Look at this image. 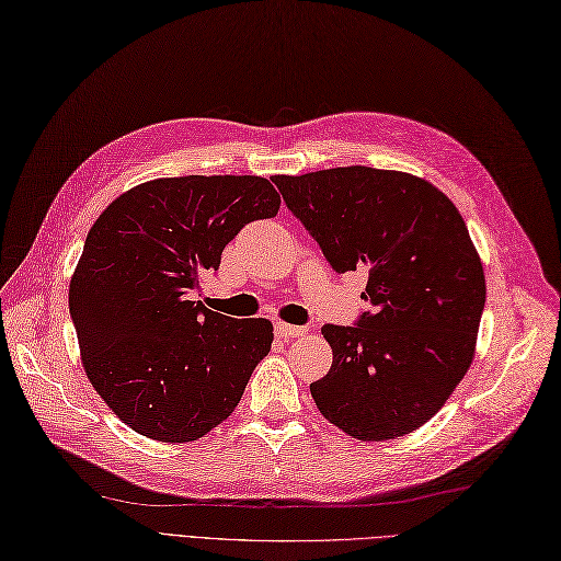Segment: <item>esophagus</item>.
Returning <instances> with one entry per match:
<instances>
[{
    "label": "esophagus",
    "mask_w": 561,
    "mask_h": 561,
    "mask_svg": "<svg viewBox=\"0 0 561 561\" xmlns=\"http://www.w3.org/2000/svg\"><path fill=\"white\" fill-rule=\"evenodd\" d=\"M306 334V327L299 324H287V322H276V336L280 339H297Z\"/></svg>",
    "instance_id": "34e87169"
}]
</instances>
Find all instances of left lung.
Returning a JSON list of instances; mask_svg holds the SVG:
<instances>
[{
  "mask_svg": "<svg viewBox=\"0 0 561 561\" xmlns=\"http://www.w3.org/2000/svg\"><path fill=\"white\" fill-rule=\"evenodd\" d=\"M336 274L366 268L355 324H324L334 362L311 382L320 413L359 440L434 417L469 371L485 276L455 204L411 173L336 167L274 176Z\"/></svg>",
  "mask_w": 561,
  "mask_h": 561,
  "instance_id": "1",
  "label": "left lung"
}]
</instances>
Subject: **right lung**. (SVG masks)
<instances>
[{
  "instance_id": "obj_1",
  "label": "right lung",
  "mask_w": 561,
  "mask_h": 561,
  "mask_svg": "<svg viewBox=\"0 0 561 561\" xmlns=\"http://www.w3.org/2000/svg\"><path fill=\"white\" fill-rule=\"evenodd\" d=\"M278 208L260 176L158 179L125 192L88 231L69 313L92 388L134 432L197 440L239 405L274 327L187 295L248 222Z\"/></svg>"
}]
</instances>
